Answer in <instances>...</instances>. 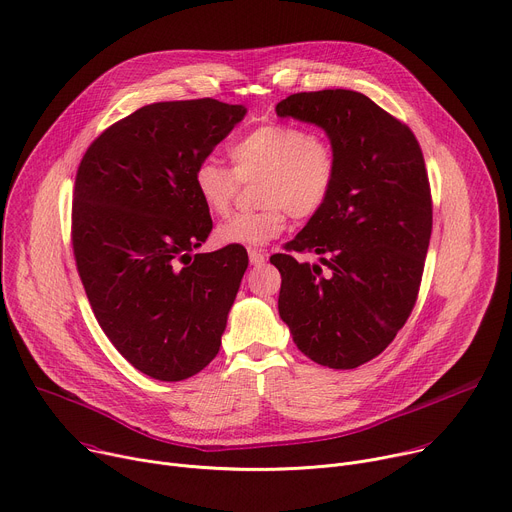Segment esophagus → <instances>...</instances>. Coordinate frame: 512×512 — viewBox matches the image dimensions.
Instances as JSON below:
<instances>
[{
    "label": "esophagus",
    "mask_w": 512,
    "mask_h": 512,
    "mask_svg": "<svg viewBox=\"0 0 512 512\" xmlns=\"http://www.w3.org/2000/svg\"><path fill=\"white\" fill-rule=\"evenodd\" d=\"M249 261L251 265H263L265 263V255L257 249H249Z\"/></svg>",
    "instance_id": "34e87169"
}]
</instances>
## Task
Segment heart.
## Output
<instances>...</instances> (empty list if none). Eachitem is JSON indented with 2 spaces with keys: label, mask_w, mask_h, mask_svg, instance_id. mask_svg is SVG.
Listing matches in <instances>:
<instances>
[{
  "label": "heart",
  "mask_w": 512,
  "mask_h": 512,
  "mask_svg": "<svg viewBox=\"0 0 512 512\" xmlns=\"http://www.w3.org/2000/svg\"><path fill=\"white\" fill-rule=\"evenodd\" d=\"M232 169L214 157L194 169V190L212 216H226L241 183L257 181L253 212H241L216 228L220 245L261 247L286 230L288 216L314 218L329 204L337 177L339 153L331 138L312 134L300 124L269 122L253 128L228 151Z\"/></svg>",
  "instance_id": "obj_1"
}]
</instances>
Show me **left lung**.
Returning <instances> with one entry per match:
<instances>
[{"label": "left lung", "mask_w": 512, "mask_h": 512, "mask_svg": "<svg viewBox=\"0 0 512 512\" xmlns=\"http://www.w3.org/2000/svg\"><path fill=\"white\" fill-rule=\"evenodd\" d=\"M275 112L318 124L339 153L329 204L269 259L282 273L277 308L304 355L353 369L394 341L421 290L433 230L425 157L414 132L359 91H302Z\"/></svg>", "instance_id": "1"}]
</instances>
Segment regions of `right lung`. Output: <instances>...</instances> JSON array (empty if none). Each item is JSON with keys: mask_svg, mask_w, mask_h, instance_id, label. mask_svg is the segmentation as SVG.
<instances>
[{"mask_svg": "<svg viewBox=\"0 0 512 512\" xmlns=\"http://www.w3.org/2000/svg\"><path fill=\"white\" fill-rule=\"evenodd\" d=\"M245 112L212 98L143 106L87 147L75 175L71 243L91 310L120 355L161 382L216 357L249 265L241 245L192 255L212 230L194 169Z\"/></svg>", "mask_w": 512, "mask_h": 512, "instance_id": "1", "label": "right lung"}]
</instances>
